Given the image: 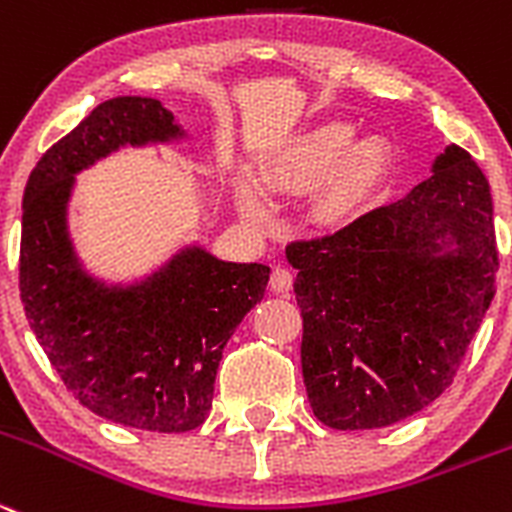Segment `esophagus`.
<instances>
[{
    "instance_id": "obj_1",
    "label": "esophagus",
    "mask_w": 512,
    "mask_h": 512,
    "mask_svg": "<svg viewBox=\"0 0 512 512\" xmlns=\"http://www.w3.org/2000/svg\"><path fill=\"white\" fill-rule=\"evenodd\" d=\"M270 288L275 293H290V288H293V272L288 267H275L270 275Z\"/></svg>"
}]
</instances>
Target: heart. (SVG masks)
<instances>
[{
  "label": "heart",
  "instance_id": "heart-1",
  "mask_svg": "<svg viewBox=\"0 0 512 512\" xmlns=\"http://www.w3.org/2000/svg\"><path fill=\"white\" fill-rule=\"evenodd\" d=\"M353 136L356 128L346 121L305 131L272 161V189L305 194L323 186L318 199L323 222L343 224L353 219L379 194L391 171V146L384 138ZM237 202L252 222H267L272 217L270 199L252 181H242Z\"/></svg>",
  "mask_w": 512,
  "mask_h": 512
}]
</instances>
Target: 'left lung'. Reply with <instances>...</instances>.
Masks as SVG:
<instances>
[{"label":"left lung","instance_id":"obj_1","mask_svg":"<svg viewBox=\"0 0 512 512\" xmlns=\"http://www.w3.org/2000/svg\"><path fill=\"white\" fill-rule=\"evenodd\" d=\"M303 315L300 364L331 429H379L429 407L455 379L495 295L493 197L465 148L336 234L290 242Z\"/></svg>","mask_w":512,"mask_h":512}]
</instances>
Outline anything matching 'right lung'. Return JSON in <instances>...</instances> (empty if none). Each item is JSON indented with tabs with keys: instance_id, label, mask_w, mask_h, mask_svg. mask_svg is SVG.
I'll return each instance as SVG.
<instances>
[{
	"instance_id": "1",
	"label": "right lung",
	"mask_w": 512,
	"mask_h": 512,
	"mask_svg": "<svg viewBox=\"0 0 512 512\" xmlns=\"http://www.w3.org/2000/svg\"><path fill=\"white\" fill-rule=\"evenodd\" d=\"M186 138L161 100L100 103L37 161L22 199L19 295L52 369L90 412L146 432H189L212 409L234 328L262 300L270 267L181 247L133 283L80 262L68 227L75 176L123 146Z\"/></svg>"
}]
</instances>
